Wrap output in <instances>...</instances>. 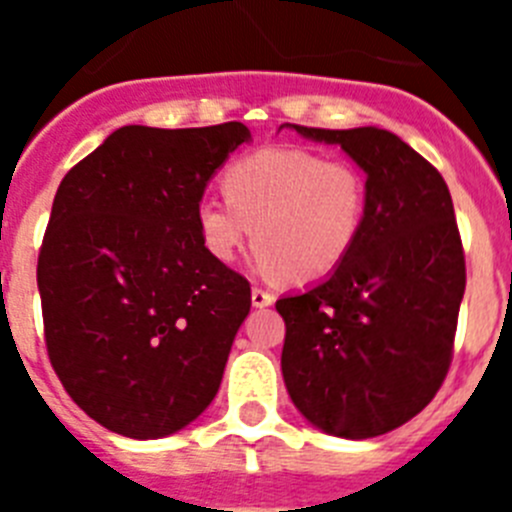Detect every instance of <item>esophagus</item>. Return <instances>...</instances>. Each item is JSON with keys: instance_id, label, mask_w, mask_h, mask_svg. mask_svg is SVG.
<instances>
[{"instance_id": "obj_1", "label": "esophagus", "mask_w": 512, "mask_h": 512, "mask_svg": "<svg viewBox=\"0 0 512 512\" xmlns=\"http://www.w3.org/2000/svg\"><path fill=\"white\" fill-rule=\"evenodd\" d=\"M274 300H277V297L271 295L269 289H261V287H253L251 289L253 307H269V305H274Z\"/></svg>"}]
</instances>
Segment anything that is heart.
I'll list each match as a JSON object with an SVG mask.
<instances>
[{"label":"heart","instance_id":"heart-1","mask_svg":"<svg viewBox=\"0 0 512 512\" xmlns=\"http://www.w3.org/2000/svg\"><path fill=\"white\" fill-rule=\"evenodd\" d=\"M225 194L197 202V228L212 259L230 264L248 238L266 271L289 284L328 277L351 256L369 215V179L348 158L269 146L225 171Z\"/></svg>","mask_w":512,"mask_h":512}]
</instances>
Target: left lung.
Masks as SVG:
<instances>
[{
    "label": "left lung",
    "instance_id": "1",
    "mask_svg": "<svg viewBox=\"0 0 512 512\" xmlns=\"http://www.w3.org/2000/svg\"><path fill=\"white\" fill-rule=\"evenodd\" d=\"M292 128L366 171L369 215L325 282L277 300L284 384L320 431L382 436L436 397L454 356L467 287L454 202L436 166L390 130Z\"/></svg>",
    "mask_w": 512,
    "mask_h": 512
}]
</instances>
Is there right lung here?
I'll use <instances>...</instances> for the list:
<instances>
[{
  "instance_id": "right-lung-1",
  "label": "right lung",
  "mask_w": 512,
  "mask_h": 512,
  "mask_svg": "<svg viewBox=\"0 0 512 512\" xmlns=\"http://www.w3.org/2000/svg\"><path fill=\"white\" fill-rule=\"evenodd\" d=\"M248 138L243 122L125 125L63 176L38 256L45 348L107 431L171 436L220 390L251 284L207 253L194 212Z\"/></svg>"
}]
</instances>
